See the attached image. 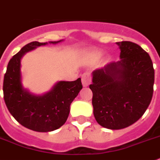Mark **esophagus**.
Returning <instances> with one entry per match:
<instances>
[{
    "mask_svg": "<svg viewBox=\"0 0 160 160\" xmlns=\"http://www.w3.org/2000/svg\"><path fill=\"white\" fill-rule=\"evenodd\" d=\"M82 83L83 87H88L91 83V78L88 73H84L82 76Z\"/></svg>",
    "mask_w": 160,
    "mask_h": 160,
    "instance_id": "1",
    "label": "esophagus"
}]
</instances>
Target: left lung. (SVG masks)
Listing matches in <instances>:
<instances>
[{
	"label": "left lung",
	"mask_w": 160,
	"mask_h": 160,
	"mask_svg": "<svg viewBox=\"0 0 160 160\" xmlns=\"http://www.w3.org/2000/svg\"><path fill=\"white\" fill-rule=\"evenodd\" d=\"M120 60L92 72V105L96 122L118 130L133 124L144 114L153 96L152 60L139 45L116 42Z\"/></svg>",
	"instance_id": "obj_1"
}]
</instances>
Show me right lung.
<instances>
[{"label": "right lung", "mask_w": 160, "mask_h": 160, "mask_svg": "<svg viewBox=\"0 0 160 160\" xmlns=\"http://www.w3.org/2000/svg\"><path fill=\"white\" fill-rule=\"evenodd\" d=\"M47 44L32 42L24 46L9 61L3 82L4 100L11 115L23 127L39 132L56 130L65 123L71 103L82 88L80 78L72 82H58L43 95L32 94L23 88L21 59L28 51Z\"/></svg>", "instance_id": "1"}]
</instances>
